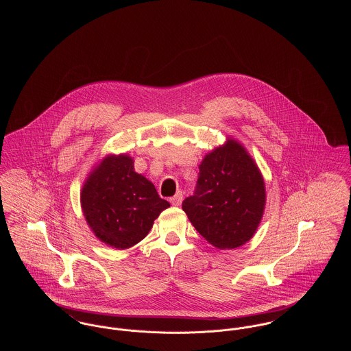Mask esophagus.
<instances>
[{
  "label": "esophagus",
  "instance_id": "34e87169",
  "mask_svg": "<svg viewBox=\"0 0 351 351\" xmlns=\"http://www.w3.org/2000/svg\"><path fill=\"white\" fill-rule=\"evenodd\" d=\"M182 200H184V195H182V192H177V195H176L174 197H171V199H170V202H171L174 206H180Z\"/></svg>",
  "mask_w": 351,
  "mask_h": 351
}]
</instances>
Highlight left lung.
I'll return each mask as SVG.
<instances>
[{"instance_id":"obj_1","label":"left lung","mask_w":351,"mask_h":351,"mask_svg":"<svg viewBox=\"0 0 351 351\" xmlns=\"http://www.w3.org/2000/svg\"><path fill=\"white\" fill-rule=\"evenodd\" d=\"M196 192L182 209L202 238L220 250L243 246L254 237L266 205L263 176L237 139L209 151L201 160Z\"/></svg>"}]
</instances>
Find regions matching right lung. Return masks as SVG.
I'll list each match as a JSON object with an SVG mask.
<instances>
[{"instance_id":"right-lung-1","label":"right lung","mask_w":351,"mask_h":351,"mask_svg":"<svg viewBox=\"0 0 351 351\" xmlns=\"http://www.w3.org/2000/svg\"><path fill=\"white\" fill-rule=\"evenodd\" d=\"M170 204L154 184L135 171L128 154H108L88 174L81 189V208L96 238L125 250L147 237L154 220Z\"/></svg>"}]
</instances>
